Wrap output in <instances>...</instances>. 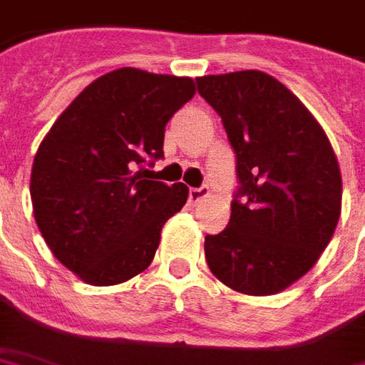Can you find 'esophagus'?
<instances>
[{
  "label": "esophagus",
  "mask_w": 365,
  "mask_h": 365,
  "mask_svg": "<svg viewBox=\"0 0 365 365\" xmlns=\"http://www.w3.org/2000/svg\"><path fill=\"white\" fill-rule=\"evenodd\" d=\"M207 197H209V188L207 187L190 188V190H188V202H190L192 207H197L200 200L207 199Z\"/></svg>",
  "instance_id": "34e87169"
}]
</instances>
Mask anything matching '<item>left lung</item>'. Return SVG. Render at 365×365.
<instances>
[{
	"mask_svg": "<svg viewBox=\"0 0 365 365\" xmlns=\"http://www.w3.org/2000/svg\"><path fill=\"white\" fill-rule=\"evenodd\" d=\"M237 156L241 202L205 237L211 273L245 295H275L314 267L341 212V173L329 138L273 76L243 70L197 78Z\"/></svg>",
	"mask_w": 365,
	"mask_h": 365,
	"instance_id": "left-lung-1",
	"label": "left lung"
}]
</instances>
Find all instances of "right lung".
I'll use <instances>...</instances> for the list:
<instances>
[{
  "mask_svg": "<svg viewBox=\"0 0 365 365\" xmlns=\"http://www.w3.org/2000/svg\"><path fill=\"white\" fill-rule=\"evenodd\" d=\"M195 92L187 76L120 68L86 86L41 140L34 217L53 257L88 285L143 273L185 207L187 185L148 180L143 163L163 156L166 122Z\"/></svg>",
  "mask_w": 365,
  "mask_h": 365,
  "instance_id": "1",
  "label": "right lung"
}]
</instances>
